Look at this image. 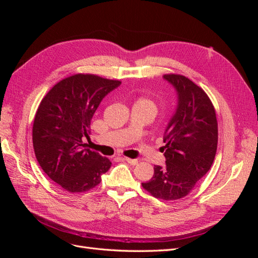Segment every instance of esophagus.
I'll list each match as a JSON object with an SVG mask.
<instances>
[{"label": "esophagus", "mask_w": 258, "mask_h": 258, "mask_svg": "<svg viewBox=\"0 0 258 258\" xmlns=\"http://www.w3.org/2000/svg\"><path fill=\"white\" fill-rule=\"evenodd\" d=\"M121 159L124 160V161H127L128 163H130V165H132V166H136L138 163L137 159H131V158H128V157H121Z\"/></svg>", "instance_id": "esophagus-1"}]
</instances>
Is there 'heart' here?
Instances as JSON below:
<instances>
[{"mask_svg": "<svg viewBox=\"0 0 258 258\" xmlns=\"http://www.w3.org/2000/svg\"><path fill=\"white\" fill-rule=\"evenodd\" d=\"M136 104H139V105H141V106H143L145 110L150 113L153 117H155V115L157 114V105L155 104V102L153 100H151V99H147V98H141V99H139L137 102H136Z\"/></svg>", "mask_w": 258, "mask_h": 258, "instance_id": "heart-1", "label": "heart"}]
</instances>
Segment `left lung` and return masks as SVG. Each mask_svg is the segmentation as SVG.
Wrapping results in <instances>:
<instances>
[{
  "label": "left lung",
  "instance_id": "1",
  "mask_svg": "<svg viewBox=\"0 0 258 258\" xmlns=\"http://www.w3.org/2000/svg\"><path fill=\"white\" fill-rule=\"evenodd\" d=\"M173 86L177 105L163 137L166 165L155 166L154 175L143 188L162 200H176L188 195L207 174L217 148V120L207 93L189 79L166 74Z\"/></svg>",
  "mask_w": 258,
  "mask_h": 258
}]
</instances>
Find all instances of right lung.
I'll use <instances>...</instances> for the list:
<instances>
[{
    "label": "right lung",
    "mask_w": 258,
    "mask_h": 258,
    "mask_svg": "<svg viewBox=\"0 0 258 258\" xmlns=\"http://www.w3.org/2000/svg\"><path fill=\"white\" fill-rule=\"evenodd\" d=\"M121 84L93 74L60 81L38 106L32 140L36 159L54 183L70 192H84L101 182L112 162L86 148L90 122L101 101Z\"/></svg>",
    "instance_id": "right-lung-1"
}]
</instances>
